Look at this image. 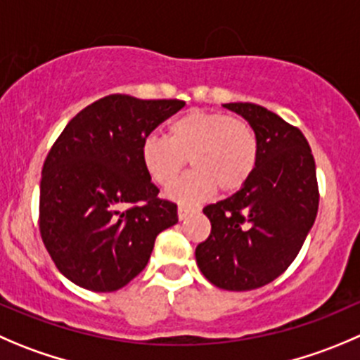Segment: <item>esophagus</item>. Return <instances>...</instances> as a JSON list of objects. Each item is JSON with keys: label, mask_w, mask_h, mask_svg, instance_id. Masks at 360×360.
Masks as SVG:
<instances>
[{"label": "esophagus", "mask_w": 360, "mask_h": 360, "mask_svg": "<svg viewBox=\"0 0 360 360\" xmlns=\"http://www.w3.org/2000/svg\"><path fill=\"white\" fill-rule=\"evenodd\" d=\"M193 211H195L193 207H188V205H179V207H177V216H179V219H186Z\"/></svg>", "instance_id": "esophagus-1"}]
</instances>
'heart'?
<instances>
[{
  "mask_svg": "<svg viewBox=\"0 0 360 360\" xmlns=\"http://www.w3.org/2000/svg\"><path fill=\"white\" fill-rule=\"evenodd\" d=\"M188 160L193 172L170 191L179 202H200L218 188L236 193L250 181L258 162L255 130L239 117L191 109L169 124V139L148 135L141 142V162L158 186L179 179Z\"/></svg>",
  "mask_w": 360,
  "mask_h": 360,
  "instance_id": "obj_1",
  "label": "heart"
}]
</instances>
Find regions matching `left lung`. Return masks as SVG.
Here are the masks:
<instances>
[{"mask_svg":"<svg viewBox=\"0 0 360 360\" xmlns=\"http://www.w3.org/2000/svg\"><path fill=\"white\" fill-rule=\"evenodd\" d=\"M258 139L253 176L232 197L209 204L211 233L195 250L198 269L223 290L246 292L283 274L319 212L315 158L294 124L255 103H225Z\"/></svg>","mask_w":360,"mask_h":360,"instance_id":"8db88e82","label":"left lung"}]
</instances>
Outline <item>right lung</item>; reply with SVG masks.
I'll return each mask as SVG.
<instances>
[{"label": "right lung", "instance_id": "1", "mask_svg": "<svg viewBox=\"0 0 360 360\" xmlns=\"http://www.w3.org/2000/svg\"><path fill=\"white\" fill-rule=\"evenodd\" d=\"M183 100L109 95L80 110L41 169L40 236L72 283L114 292L148 265L155 239L177 223L141 162V142Z\"/></svg>", "mask_w": 360, "mask_h": 360}]
</instances>
